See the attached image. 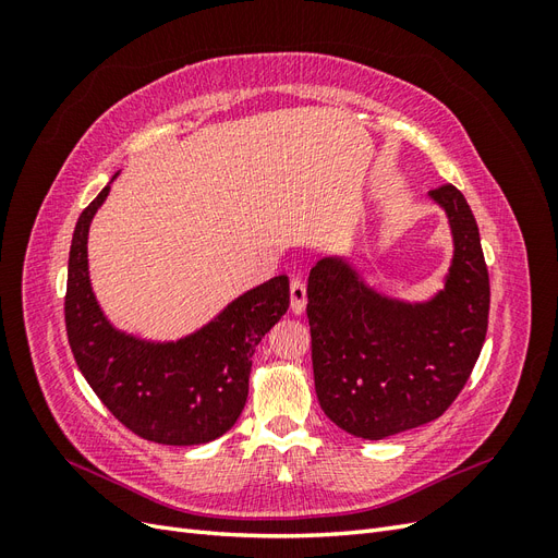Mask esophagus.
Masks as SVG:
<instances>
[{
	"instance_id": "34e87169",
	"label": "esophagus",
	"mask_w": 558,
	"mask_h": 558,
	"mask_svg": "<svg viewBox=\"0 0 558 558\" xmlns=\"http://www.w3.org/2000/svg\"><path fill=\"white\" fill-rule=\"evenodd\" d=\"M305 307H307V286H305V281L293 279L291 281V312L295 316H300V314H305Z\"/></svg>"
}]
</instances>
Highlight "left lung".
Segmentation results:
<instances>
[{
	"instance_id": "1",
	"label": "left lung",
	"mask_w": 558,
	"mask_h": 558,
	"mask_svg": "<svg viewBox=\"0 0 558 558\" xmlns=\"http://www.w3.org/2000/svg\"><path fill=\"white\" fill-rule=\"evenodd\" d=\"M428 197L447 214L453 256L428 300L369 286L347 256L316 260L307 283L320 410L349 435L384 440L447 412L475 367L488 324L477 221L451 183Z\"/></svg>"
}]
</instances>
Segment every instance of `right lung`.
I'll return each instance as SVG.
<instances>
[{
	"label": "right lung",
	"instance_id": "1",
	"mask_svg": "<svg viewBox=\"0 0 558 558\" xmlns=\"http://www.w3.org/2000/svg\"><path fill=\"white\" fill-rule=\"evenodd\" d=\"M111 181L78 216L70 248L64 324L76 365L105 408L134 435L172 447L211 442L244 410L251 356L289 310V277L234 298L179 340H146L116 328L99 307L88 269L90 223Z\"/></svg>",
	"mask_w": 558,
	"mask_h": 558
}]
</instances>
